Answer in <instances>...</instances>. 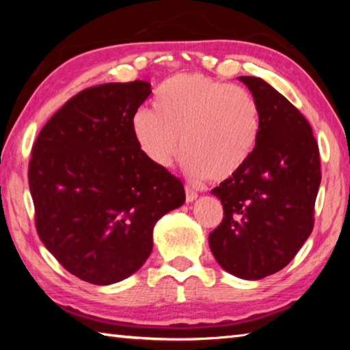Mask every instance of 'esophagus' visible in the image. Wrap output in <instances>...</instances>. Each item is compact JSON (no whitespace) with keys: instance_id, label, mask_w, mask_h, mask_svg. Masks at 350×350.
I'll use <instances>...</instances> for the list:
<instances>
[{"instance_id":"esophagus-1","label":"esophagus","mask_w":350,"mask_h":350,"mask_svg":"<svg viewBox=\"0 0 350 350\" xmlns=\"http://www.w3.org/2000/svg\"><path fill=\"white\" fill-rule=\"evenodd\" d=\"M198 199V193L194 191V189H191V188H185V200L187 202H193V200H196Z\"/></svg>"}]
</instances>
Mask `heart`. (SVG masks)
<instances>
[{
    "label": "heart",
    "mask_w": 350,
    "mask_h": 350,
    "mask_svg": "<svg viewBox=\"0 0 350 350\" xmlns=\"http://www.w3.org/2000/svg\"><path fill=\"white\" fill-rule=\"evenodd\" d=\"M260 109L242 86L199 74H179L162 85L152 111L133 118L140 152L157 168H170L177 154L193 180H222L234 174L258 144Z\"/></svg>",
    "instance_id": "obj_1"
}]
</instances>
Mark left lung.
I'll return each instance as SVG.
<instances>
[{
    "label": "left lung",
    "mask_w": 350,
    "mask_h": 350,
    "mask_svg": "<svg viewBox=\"0 0 350 350\" xmlns=\"http://www.w3.org/2000/svg\"><path fill=\"white\" fill-rule=\"evenodd\" d=\"M239 80L259 103V139L250 159L211 189L224 219L208 244L224 270L252 281L286 267L310 236L321 167L306 117L262 79Z\"/></svg>",
    "instance_id": "1"
}]
</instances>
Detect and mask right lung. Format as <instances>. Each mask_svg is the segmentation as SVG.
Returning <instances> with one entry per match:
<instances>
[{
  "label": "right lung",
  "instance_id": "1",
  "mask_svg": "<svg viewBox=\"0 0 350 350\" xmlns=\"http://www.w3.org/2000/svg\"><path fill=\"white\" fill-rule=\"evenodd\" d=\"M148 81L106 83L77 94L41 129L29 188L41 242L69 273L108 286L135 273L154 225L185 202L180 179L140 152L133 118Z\"/></svg>",
  "mask_w": 350,
  "mask_h": 350
}]
</instances>
